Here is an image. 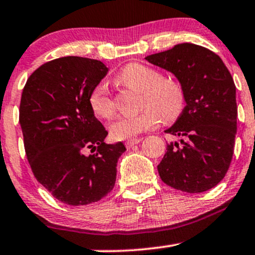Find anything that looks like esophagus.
I'll return each mask as SVG.
<instances>
[{
	"mask_svg": "<svg viewBox=\"0 0 255 255\" xmlns=\"http://www.w3.org/2000/svg\"><path fill=\"white\" fill-rule=\"evenodd\" d=\"M139 142H141V138H130L125 142V146H127L128 148H130V147L135 146V144L139 143Z\"/></svg>",
	"mask_w": 255,
	"mask_h": 255,
	"instance_id": "34e87169",
	"label": "esophagus"
}]
</instances>
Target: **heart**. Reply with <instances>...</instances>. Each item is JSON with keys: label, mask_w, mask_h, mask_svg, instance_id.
I'll list each match as a JSON object with an SVG mask.
<instances>
[{"label": "heart", "mask_w": 255, "mask_h": 255, "mask_svg": "<svg viewBox=\"0 0 255 255\" xmlns=\"http://www.w3.org/2000/svg\"><path fill=\"white\" fill-rule=\"evenodd\" d=\"M118 83L141 92V106L144 107L135 116L119 117L109 125L111 136L127 139L154 128L163 120L174 122L185 107V91L179 81L161 78L160 73L139 63H130L117 76ZM90 106L101 118H111L116 112L113 98L103 86H97L90 95Z\"/></svg>", "instance_id": "b5f03b06"}]
</instances>
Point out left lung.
I'll use <instances>...</instances> for the list:
<instances>
[{"label": "left lung", "mask_w": 255, "mask_h": 255, "mask_svg": "<svg viewBox=\"0 0 255 255\" xmlns=\"http://www.w3.org/2000/svg\"><path fill=\"white\" fill-rule=\"evenodd\" d=\"M147 62L179 80L186 106L165 132L179 136L166 144L158 165L160 179L175 190L201 193L225 177L237 130L236 86L220 57L194 43L147 56Z\"/></svg>", "instance_id": "left-lung-1"}]
</instances>
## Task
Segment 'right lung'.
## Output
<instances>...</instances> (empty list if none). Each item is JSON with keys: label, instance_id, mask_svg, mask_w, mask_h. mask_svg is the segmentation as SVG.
Wrapping results in <instances>:
<instances>
[{"label": "right lung", "instance_id": "1", "mask_svg": "<svg viewBox=\"0 0 255 255\" xmlns=\"http://www.w3.org/2000/svg\"><path fill=\"white\" fill-rule=\"evenodd\" d=\"M108 73L101 61L62 57L30 75L23 90L19 123L35 177L68 205L95 203L116 185L123 142L108 135L90 106V95ZM95 155L84 154L86 149Z\"/></svg>", "mask_w": 255, "mask_h": 255}]
</instances>
